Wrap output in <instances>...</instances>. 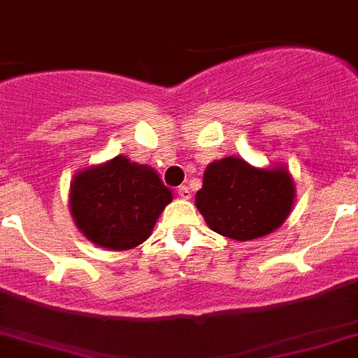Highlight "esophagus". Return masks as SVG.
Here are the masks:
<instances>
[{
  "instance_id": "esophagus-1",
  "label": "esophagus",
  "mask_w": 358,
  "mask_h": 358,
  "mask_svg": "<svg viewBox=\"0 0 358 358\" xmlns=\"http://www.w3.org/2000/svg\"><path fill=\"white\" fill-rule=\"evenodd\" d=\"M177 195H179V197H181V199H185V201L192 199V192H190V188H188V186H179V188H177Z\"/></svg>"
}]
</instances>
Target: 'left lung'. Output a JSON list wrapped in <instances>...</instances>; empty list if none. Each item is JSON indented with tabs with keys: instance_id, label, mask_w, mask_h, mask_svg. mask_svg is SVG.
<instances>
[{
	"instance_id": "obj_1",
	"label": "left lung",
	"mask_w": 358,
	"mask_h": 358,
	"mask_svg": "<svg viewBox=\"0 0 358 358\" xmlns=\"http://www.w3.org/2000/svg\"><path fill=\"white\" fill-rule=\"evenodd\" d=\"M295 201V181L286 166H252L228 155L206 166L195 206L206 224L234 241L261 239L280 228Z\"/></svg>"
}]
</instances>
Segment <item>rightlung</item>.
<instances>
[{"label":"right lung","mask_w":358,"mask_h":358,"mask_svg":"<svg viewBox=\"0 0 358 358\" xmlns=\"http://www.w3.org/2000/svg\"><path fill=\"white\" fill-rule=\"evenodd\" d=\"M172 199V190L154 168L134 163L127 155L79 170L69 195L79 231L99 248L114 252L145 243Z\"/></svg>","instance_id":"1"}]
</instances>
